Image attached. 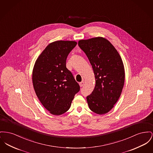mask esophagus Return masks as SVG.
Returning a JSON list of instances; mask_svg holds the SVG:
<instances>
[{
    "label": "esophagus",
    "instance_id": "34e87169",
    "mask_svg": "<svg viewBox=\"0 0 153 153\" xmlns=\"http://www.w3.org/2000/svg\"><path fill=\"white\" fill-rule=\"evenodd\" d=\"M84 81H81L80 82V83H79V85H80V86L82 87L83 85H84Z\"/></svg>",
    "mask_w": 153,
    "mask_h": 153
}]
</instances>
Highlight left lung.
Returning a JSON list of instances; mask_svg holds the SVG:
<instances>
[{
  "mask_svg": "<svg viewBox=\"0 0 153 153\" xmlns=\"http://www.w3.org/2000/svg\"><path fill=\"white\" fill-rule=\"evenodd\" d=\"M78 45L87 56L95 77V88L87 97L89 108L97 114H106L116 103L124 87L122 59L114 47L102 37L81 40Z\"/></svg>",
  "mask_w": 153,
  "mask_h": 153,
  "instance_id": "8db88e82",
  "label": "left lung"
}]
</instances>
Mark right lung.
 <instances>
[{
	"label": "right lung",
	"mask_w": 153,
	"mask_h": 153,
	"mask_svg": "<svg viewBox=\"0 0 153 153\" xmlns=\"http://www.w3.org/2000/svg\"><path fill=\"white\" fill-rule=\"evenodd\" d=\"M76 45L74 41L53 42L45 47L34 65L32 81L36 95L54 115L66 112L80 91L79 84L66 66L67 57Z\"/></svg>",
	"instance_id": "add662e5"
}]
</instances>
